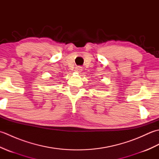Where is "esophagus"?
<instances>
[{"label":"esophagus","mask_w":159,"mask_h":159,"mask_svg":"<svg viewBox=\"0 0 159 159\" xmlns=\"http://www.w3.org/2000/svg\"><path fill=\"white\" fill-rule=\"evenodd\" d=\"M75 71H76V72H82V71H83V67H80V66L76 67Z\"/></svg>","instance_id":"1"}]
</instances>
